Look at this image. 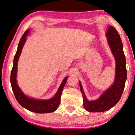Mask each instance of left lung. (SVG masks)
Listing matches in <instances>:
<instances>
[{
  "label": "left lung",
  "instance_id": "8db88e82",
  "mask_svg": "<svg viewBox=\"0 0 135 135\" xmlns=\"http://www.w3.org/2000/svg\"><path fill=\"white\" fill-rule=\"evenodd\" d=\"M105 35L115 59V79L112 85L98 99L93 100L87 99L79 81L80 90L83 96V106L86 110L90 112H105L115 105L121 98L127 79L126 57L119 33L113 26H109Z\"/></svg>",
  "mask_w": 135,
  "mask_h": 135
}]
</instances>
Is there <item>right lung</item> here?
I'll use <instances>...</instances> for the list:
<instances>
[{
	"mask_svg": "<svg viewBox=\"0 0 135 135\" xmlns=\"http://www.w3.org/2000/svg\"><path fill=\"white\" fill-rule=\"evenodd\" d=\"M30 30L28 29L23 34L22 37L20 40L17 50L13 60V67L12 68L10 82H11L12 90L17 101L22 107L26 108L30 112H33L37 113H47L55 112L59 105L62 90L67 82L68 76L65 77L62 80L60 85L57 91L53 98L49 99H39L32 98L26 96L23 92L17 85V62L21 56L23 47L27 41V36L30 33Z\"/></svg>",
	"mask_w": 135,
	"mask_h": 135,
	"instance_id": "obj_1",
	"label": "right lung"
}]
</instances>
